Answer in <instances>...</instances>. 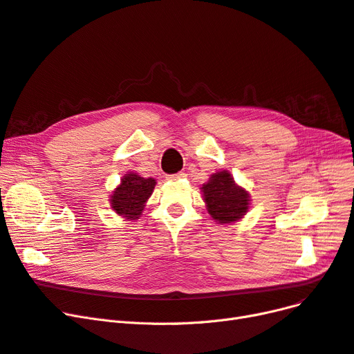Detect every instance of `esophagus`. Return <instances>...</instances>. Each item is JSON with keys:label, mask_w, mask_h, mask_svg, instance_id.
Here are the masks:
<instances>
[{"label": "esophagus", "mask_w": 354, "mask_h": 354, "mask_svg": "<svg viewBox=\"0 0 354 354\" xmlns=\"http://www.w3.org/2000/svg\"><path fill=\"white\" fill-rule=\"evenodd\" d=\"M185 176L187 175L184 172H178V174H174V175H167L166 179L167 180H178V179H182V178H185Z\"/></svg>", "instance_id": "obj_1"}]
</instances>
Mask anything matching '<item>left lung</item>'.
<instances>
[{"label": "left lung", "instance_id": "obj_1", "mask_svg": "<svg viewBox=\"0 0 354 354\" xmlns=\"http://www.w3.org/2000/svg\"><path fill=\"white\" fill-rule=\"evenodd\" d=\"M201 191L208 214L220 225L234 223L250 208V194L234 184L233 176L227 170L212 175Z\"/></svg>", "mask_w": 354, "mask_h": 354}]
</instances>
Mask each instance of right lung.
Wrapping results in <instances>:
<instances>
[{
  "mask_svg": "<svg viewBox=\"0 0 354 354\" xmlns=\"http://www.w3.org/2000/svg\"><path fill=\"white\" fill-rule=\"evenodd\" d=\"M154 187L156 179L128 172L111 195V208L116 214L136 220L141 216Z\"/></svg>",
  "mask_w": 354,
  "mask_h": 354,
  "instance_id": "right-lung-1",
  "label": "right lung"
}]
</instances>
